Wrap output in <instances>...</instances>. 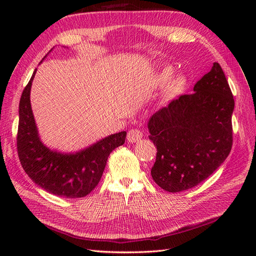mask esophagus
<instances>
[{
    "instance_id": "esophagus-1",
    "label": "esophagus",
    "mask_w": 256,
    "mask_h": 256,
    "mask_svg": "<svg viewBox=\"0 0 256 256\" xmlns=\"http://www.w3.org/2000/svg\"><path fill=\"white\" fill-rule=\"evenodd\" d=\"M142 136H143L142 131H140L138 129H131L127 134V140L130 143H136L141 140Z\"/></svg>"
}]
</instances>
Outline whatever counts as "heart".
<instances>
[{
	"label": "heart",
	"instance_id": "b5f03b06",
	"mask_svg": "<svg viewBox=\"0 0 256 256\" xmlns=\"http://www.w3.org/2000/svg\"><path fill=\"white\" fill-rule=\"evenodd\" d=\"M173 76V69L170 67H166L164 69H161L160 72H158L157 74H154V76L152 78L150 84L152 88H161L164 85L168 82V80L172 78ZM184 85V79L182 76H176V78L172 79L170 81V83L168 84V86L166 88V97H170L173 96L175 94H177Z\"/></svg>",
	"mask_w": 256,
	"mask_h": 256
}]
</instances>
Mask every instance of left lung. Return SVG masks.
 I'll use <instances>...</instances> for the list:
<instances>
[{
    "label": "left lung",
    "instance_id": "1",
    "mask_svg": "<svg viewBox=\"0 0 256 256\" xmlns=\"http://www.w3.org/2000/svg\"><path fill=\"white\" fill-rule=\"evenodd\" d=\"M193 90L147 122L150 140L157 146L152 177L173 193L196 187L210 176L228 158L233 143L235 102L221 66L214 63Z\"/></svg>",
    "mask_w": 256,
    "mask_h": 256
}]
</instances>
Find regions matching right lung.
I'll return each instance as SVG.
<instances>
[{"mask_svg": "<svg viewBox=\"0 0 256 256\" xmlns=\"http://www.w3.org/2000/svg\"><path fill=\"white\" fill-rule=\"evenodd\" d=\"M36 70L19 104L17 148L21 166L30 180L51 194L66 198H83L98 184L108 157L125 143L127 132L110 134L74 152L51 150L42 141L30 106V88Z\"/></svg>", "mask_w": 256, "mask_h": 256, "instance_id": "add662e5", "label": "right lung"}]
</instances>
